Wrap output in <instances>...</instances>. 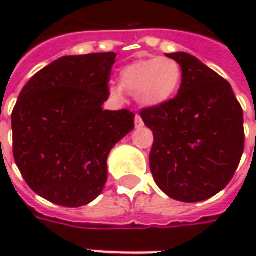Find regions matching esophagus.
<instances>
[{
    "mask_svg": "<svg viewBox=\"0 0 256 256\" xmlns=\"http://www.w3.org/2000/svg\"><path fill=\"white\" fill-rule=\"evenodd\" d=\"M134 123H136V128H141L142 126H144L142 118L140 116V115H136V118H134Z\"/></svg>",
    "mask_w": 256,
    "mask_h": 256,
    "instance_id": "obj_1",
    "label": "esophagus"
}]
</instances>
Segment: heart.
<instances>
[{
  "mask_svg": "<svg viewBox=\"0 0 256 256\" xmlns=\"http://www.w3.org/2000/svg\"><path fill=\"white\" fill-rule=\"evenodd\" d=\"M182 82V68L172 58H154L128 64L119 72V88L111 94L122 96V90L134 94L144 106H160L172 100Z\"/></svg>",
  "mask_w": 256,
  "mask_h": 256,
  "instance_id": "obj_1",
  "label": "heart"
}]
</instances>
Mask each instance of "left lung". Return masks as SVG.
I'll return each mask as SVG.
<instances>
[{"label":"left lung","mask_w":256,"mask_h":256,"mask_svg":"<svg viewBox=\"0 0 256 256\" xmlns=\"http://www.w3.org/2000/svg\"><path fill=\"white\" fill-rule=\"evenodd\" d=\"M182 68L178 94L140 111L154 132L150 166L174 200L212 198L234 176L244 150L242 108L228 80L188 53H167Z\"/></svg>","instance_id":"1"}]
</instances>
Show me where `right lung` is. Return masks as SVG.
<instances>
[{"label": "right lung", "instance_id": "add662e5", "mask_svg": "<svg viewBox=\"0 0 256 256\" xmlns=\"http://www.w3.org/2000/svg\"><path fill=\"white\" fill-rule=\"evenodd\" d=\"M116 54L64 56L27 82L12 112L14 158L36 194L63 207L93 202L106 159L134 128L128 110L104 111Z\"/></svg>", "mask_w": 256, "mask_h": 256}]
</instances>
